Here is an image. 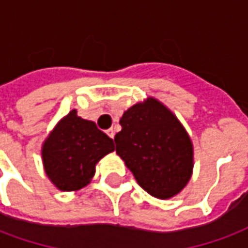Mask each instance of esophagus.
<instances>
[{"instance_id":"1","label":"esophagus","mask_w":248,"mask_h":248,"mask_svg":"<svg viewBox=\"0 0 248 248\" xmlns=\"http://www.w3.org/2000/svg\"><path fill=\"white\" fill-rule=\"evenodd\" d=\"M106 134H108V135H109L110 138H114V134H115V131L113 129H109V130H106Z\"/></svg>"}]
</instances>
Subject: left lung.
<instances>
[{"label": "left lung", "instance_id": "1", "mask_svg": "<svg viewBox=\"0 0 248 248\" xmlns=\"http://www.w3.org/2000/svg\"><path fill=\"white\" fill-rule=\"evenodd\" d=\"M115 151L135 180L157 199H170L189 181L193 148L179 119L154 98L131 106L119 121Z\"/></svg>", "mask_w": 248, "mask_h": 248}]
</instances>
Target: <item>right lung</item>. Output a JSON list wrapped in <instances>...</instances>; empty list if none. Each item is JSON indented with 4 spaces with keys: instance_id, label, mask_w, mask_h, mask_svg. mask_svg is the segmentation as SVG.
I'll return each mask as SVG.
<instances>
[{
    "instance_id": "right-lung-1",
    "label": "right lung",
    "mask_w": 248,
    "mask_h": 248,
    "mask_svg": "<svg viewBox=\"0 0 248 248\" xmlns=\"http://www.w3.org/2000/svg\"><path fill=\"white\" fill-rule=\"evenodd\" d=\"M111 151L113 139L72 110L45 142L42 156L46 173L59 189L78 190L91 181L97 161Z\"/></svg>"
}]
</instances>
